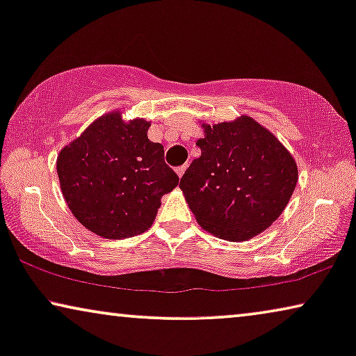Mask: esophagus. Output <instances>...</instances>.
I'll return each mask as SVG.
<instances>
[{
  "label": "esophagus",
  "mask_w": 356,
  "mask_h": 356,
  "mask_svg": "<svg viewBox=\"0 0 356 356\" xmlns=\"http://www.w3.org/2000/svg\"><path fill=\"white\" fill-rule=\"evenodd\" d=\"M186 167H188L186 163H184V165H179V167H177V173H178V177H183V173H184V170H186Z\"/></svg>",
  "instance_id": "1"
}]
</instances>
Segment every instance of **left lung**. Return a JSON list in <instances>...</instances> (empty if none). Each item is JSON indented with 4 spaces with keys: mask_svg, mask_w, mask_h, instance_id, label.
I'll return each mask as SVG.
<instances>
[{
    "mask_svg": "<svg viewBox=\"0 0 356 356\" xmlns=\"http://www.w3.org/2000/svg\"><path fill=\"white\" fill-rule=\"evenodd\" d=\"M179 188L196 220L213 235L243 241L277 220L298 170L284 145L254 120L206 126V138Z\"/></svg>",
    "mask_w": 356,
    "mask_h": 356,
    "instance_id": "obj_1",
    "label": "left lung"
}]
</instances>
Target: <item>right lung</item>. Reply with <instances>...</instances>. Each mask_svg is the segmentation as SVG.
<instances>
[{"label":"right lung","mask_w":356,"mask_h":356,"mask_svg":"<svg viewBox=\"0 0 356 356\" xmlns=\"http://www.w3.org/2000/svg\"><path fill=\"white\" fill-rule=\"evenodd\" d=\"M150 123L102 116L60 152L61 191L86 228L111 240L139 235L152 225L160 197L177 188L163 145L147 138Z\"/></svg>","instance_id":"right-lung-1"}]
</instances>
